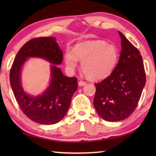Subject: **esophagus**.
I'll return each instance as SVG.
<instances>
[{
	"label": "esophagus",
	"mask_w": 156,
	"mask_h": 156,
	"mask_svg": "<svg viewBox=\"0 0 156 156\" xmlns=\"http://www.w3.org/2000/svg\"><path fill=\"white\" fill-rule=\"evenodd\" d=\"M86 83L85 82H84V81H83V80H80L78 82V85L79 86H80V87H83V86H84V85H86Z\"/></svg>",
	"instance_id": "esophagus-1"
}]
</instances>
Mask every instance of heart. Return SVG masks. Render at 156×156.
<instances>
[{
    "mask_svg": "<svg viewBox=\"0 0 156 156\" xmlns=\"http://www.w3.org/2000/svg\"><path fill=\"white\" fill-rule=\"evenodd\" d=\"M118 58L119 54L115 46L99 40L76 44L73 51H67L65 55L69 69H74L80 60L83 73L91 80L107 77L114 69Z\"/></svg>",
    "mask_w": 156,
    "mask_h": 156,
    "instance_id": "b5f03b06",
    "label": "heart"
}]
</instances>
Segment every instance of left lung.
Segmentation results:
<instances>
[{
    "label": "left lung",
    "instance_id": "1",
    "mask_svg": "<svg viewBox=\"0 0 156 156\" xmlns=\"http://www.w3.org/2000/svg\"><path fill=\"white\" fill-rule=\"evenodd\" d=\"M122 51L113 72L95 83L94 105L98 115L109 122L127 118L138 106L146 83V74L138 49L118 31Z\"/></svg>",
    "mask_w": 156,
    "mask_h": 156
}]
</instances>
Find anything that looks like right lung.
I'll use <instances>...</instances> for the list:
<instances>
[{"label": "right lung", "mask_w": 156, "mask_h": 156, "mask_svg": "<svg viewBox=\"0 0 156 156\" xmlns=\"http://www.w3.org/2000/svg\"><path fill=\"white\" fill-rule=\"evenodd\" d=\"M29 57H39L54 64L51 67L50 85L41 96H29L20 84V70ZM62 51L55 37H39L27 42L18 51L10 69L9 80L13 93L24 114L41 125L60 122L70 107L73 94L78 89L77 78L65 76L55 65L62 62Z\"/></svg>", "instance_id": "right-lung-1"}]
</instances>
